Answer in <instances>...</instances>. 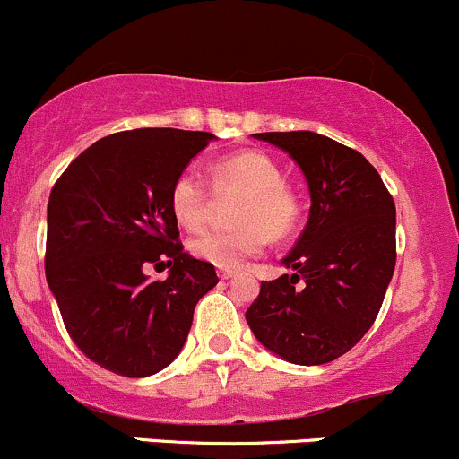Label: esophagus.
<instances>
[{
  "label": "esophagus",
  "mask_w": 459,
  "mask_h": 459,
  "mask_svg": "<svg viewBox=\"0 0 459 459\" xmlns=\"http://www.w3.org/2000/svg\"><path fill=\"white\" fill-rule=\"evenodd\" d=\"M234 273H236L234 269H219V278L221 280H230Z\"/></svg>",
  "instance_id": "esophagus-1"
}]
</instances>
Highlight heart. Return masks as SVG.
<instances>
[{"label":"heart","mask_w":459,"mask_h":459,"mask_svg":"<svg viewBox=\"0 0 459 459\" xmlns=\"http://www.w3.org/2000/svg\"><path fill=\"white\" fill-rule=\"evenodd\" d=\"M212 188L216 195L240 192L234 205V228L208 230L190 238L195 258L214 267H236L249 255L260 254L271 236L287 238L302 219V201L282 179L278 161L263 151H238L212 164ZM212 192L208 181L195 169L177 172L169 190V205L177 223L199 230L210 212Z\"/></svg>","instance_id":"b5f03b06"}]
</instances>
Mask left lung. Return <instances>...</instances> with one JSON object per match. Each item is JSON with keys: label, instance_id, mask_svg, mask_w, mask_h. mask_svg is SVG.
<instances>
[{"label": "left lung", "instance_id": "1", "mask_svg": "<svg viewBox=\"0 0 459 459\" xmlns=\"http://www.w3.org/2000/svg\"><path fill=\"white\" fill-rule=\"evenodd\" d=\"M254 137L298 161L310 214L282 260L293 273L260 284L245 319L271 352L322 366L357 346L381 310L396 267V205L377 169L350 146L313 131Z\"/></svg>", "mask_w": 459, "mask_h": 459}]
</instances>
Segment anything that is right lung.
I'll list each match as a JSON object with an SVG mask.
<instances>
[{"mask_svg": "<svg viewBox=\"0 0 459 459\" xmlns=\"http://www.w3.org/2000/svg\"><path fill=\"white\" fill-rule=\"evenodd\" d=\"M205 131L113 133L82 151L48 201L46 278L78 350L120 377L164 369L184 348L214 264L192 258L169 205ZM170 268L166 281L145 269Z\"/></svg>", "mask_w": 459, "mask_h": 459, "instance_id": "1", "label": "right lung"}]
</instances>
